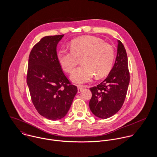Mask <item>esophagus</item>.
<instances>
[{
    "mask_svg": "<svg viewBox=\"0 0 157 157\" xmlns=\"http://www.w3.org/2000/svg\"><path fill=\"white\" fill-rule=\"evenodd\" d=\"M83 86H79L78 88H77V90H78V93H80L82 91V90H83Z\"/></svg>",
    "mask_w": 157,
    "mask_h": 157,
    "instance_id": "34e87169",
    "label": "esophagus"
}]
</instances>
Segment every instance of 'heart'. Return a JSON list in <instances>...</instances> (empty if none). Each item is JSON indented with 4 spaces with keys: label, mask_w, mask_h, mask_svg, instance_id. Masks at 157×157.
<instances>
[{
    "label": "heart",
    "mask_w": 157,
    "mask_h": 157,
    "mask_svg": "<svg viewBox=\"0 0 157 157\" xmlns=\"http://www.w3.org/2000/svg\"><path fill=\"white\" fill-rule=\"evenodd\" d=\"M57 59L62 68L71 73L79 63L71 76L74 83L81 85L90 82L94 74L97 77L106 75L111 69L114 60V50L109 44L94 36H83L72 40L70 51L60 50Z\"/></svg>",
    "instance_id": "heart-1"
}]
</instances>
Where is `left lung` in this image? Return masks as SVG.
<instances>
[{"label":"left lung","instance_id":"left-lung-1","mask_svg":"<svg viewBox=\"0 0 157 157\" xmlns=\"http://www.w3.org/2000/svg\"><path fill=\"white\" fill-rule=\"evenodd\" d=\"M129 80L126 51L121 41L118 40L115 62L109 75L101 83L90 88V108L93 114L106 119L119 111L124 101Z\"/></svg>","mask_w":157,"mask_h":157}]
</instances>
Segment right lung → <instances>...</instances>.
Wrapping results in <instances>:
<instances>
[{
  "mask_svg": "<svg viewBox=\"0 0 157 157\" xmlns=\"http://www.w3.org/2000/svg\"><path fill=\"white\" fill-rule=\"evenodd\" d=\"M63 36L43 37L34 46L28 59L26 82L32 102L40 115L54 121L67 115L77 92L57 59V45Z\"/></svg>",
  "mask_w": 157,
  "mask_h": 157,
  "instance_id": "right-lung-1",
  "label": "right lung"
}]
</instances>
